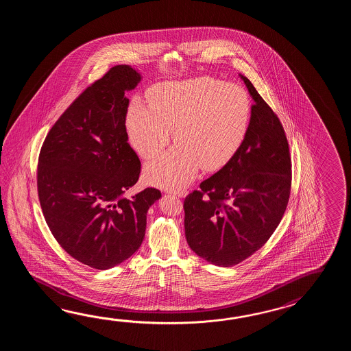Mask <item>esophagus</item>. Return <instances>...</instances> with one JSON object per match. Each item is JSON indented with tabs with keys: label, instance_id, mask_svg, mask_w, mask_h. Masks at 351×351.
<instances>
[{
	"label": "esophagus",
	"instance_id": "34e87169",
	"mask_svg": "<svg viewBox=\"0 0 351 351\" xmlns=\"http://www.w3.org/2000/svg\"><path fill=\"white\" fill-rule=\"evenodd\" d=\"M169 193H173L174 195H177V197H186V191H184V189L183 191H174V192L169 191Z\"/></svg>",
	"mask_w": 351,
	"mask_h": 351
}]
</instances>
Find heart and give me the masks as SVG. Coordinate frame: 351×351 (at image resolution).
Listing matches in <instances>:
<instances>
[{
    "label": "heart",
    "instance_id": "1",
    "mask_svg": "<svg viewBox=\"0 0 351 351\" xmlns=\"http://www.w3.org/2000/svg\"><path fill=\"white\" fill-rule=\"evenodd\" d=\"M251 100L239 85L199 77L165 82L150 94V105L134 100L128 112V133L145 159L157 157L171 141L174 148L145 167V179L178 189L203 168L216 171L231 160L246 139Z\"/></svg>",
    "mask_w": 351,
    "mask_h": 351
}]
</instances>
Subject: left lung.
Listing matches in <instances>:
<instances>
[{
  "mask_svg": "<svg viewBox=\"0 0 351 351\" xmlns=\"http://www.w3.org/2000/svg\"><path fill=\"white\" fill-rule=\"evenodd\" d=\"M254 104L246 139L231 160L184 199L192 251L231 267L260 250L281 222L291 191V158L276 114L246 76Z\"/></svg>",
  "mask_w": 351,
  "mask_h": 351,
  "instance_id": "obj_1",
  "label": "left lung"
}]
</instances>
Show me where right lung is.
<instances>
[{"label":"right lung","instance_id":"1","mask_svg":"<svg viewBox=\"0 0 351 351\" xmlns=\"http://www.w3.org/2000/svg\"><path fill=\"white\" fill-rule=\"evenodd\" d=\"M142 80L117 65L82 91L50 129L40 152L38 192L46 223L67 254L112 269L142 245L147 212L162 193L145 188L124 197L141 174L128 143L129 99Z\"/></svg>","mask_w":351,"mask_h":351}]
</instances>
